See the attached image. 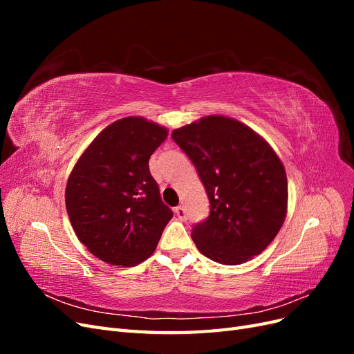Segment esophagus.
<instances>
[{
	"mask_svg": "<svg viewBox=\"0 0 354 354\" xmlns=\"http://www.w3.org/2000/svg\"><path fill=\"white\" fill-rule=\"evenodd\" d=\"M174 212H176V216L180 218V220H186L187 218V212H186V208L185 207H177L176 209H174Z\"/></svg>",
	"mask_w": 354,
	"mask_h": 354,
	"instance_id": "esophagus-1",
	"label": "esophagus"
}]
</instances>
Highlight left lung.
Instances as JSON below:
<instances>
[{
  "label": "left lung",
  "mask_w": 354,
  "mask_h": 354,
  "mask_svg": "<svg viewBox=\"0 0 354 354\" xmlns=\"http://www.w3.org/2000/svg\"><path fill=\"white\" fill-rule=\"evenodd\" d=\"M207 189L209 216L192 229L198 250L220 264H242L279 233L288 209L282 160L250 127L208 115L173 131Z\"/></svg>",
  "instance_id": "8db88e82"
}]
</instances>
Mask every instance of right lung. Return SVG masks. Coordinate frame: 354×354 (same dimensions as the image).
Listing matches in <instances>:
<instances>
[{
  "label": "right lung",
  "mask_w": 354,
  "mask_h": 354,
  "mask_svg": "<svg viewBox=\"0 0 354 354\" xmlns=\"http://www.w3.org/2000/svg\"><path fill=\"white\" fill-rule=\"evenodd\" d=\"M168 136L142 116L108 125L75 164L66 209L81 243L104 263L133 267L147 260L173 217L149 171V158Z\"/></svg>",
  "instance_id": "1"
}]
</instances>
